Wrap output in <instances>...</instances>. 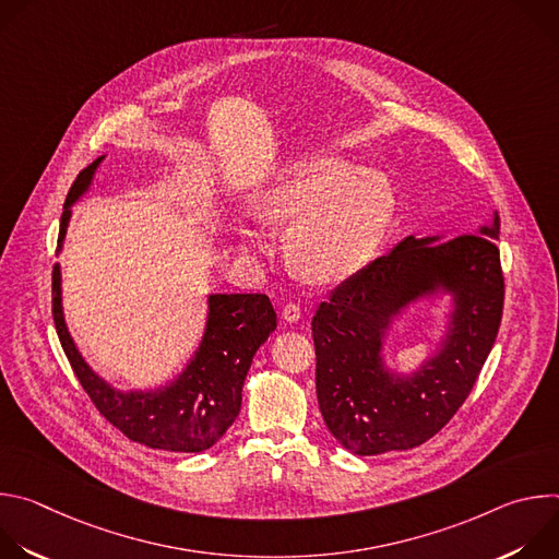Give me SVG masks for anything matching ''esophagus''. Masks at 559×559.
I'll use <instances>...</instances> for the list:
<instances>
[{
  "label": "esophagus",
  "mask_w": 559,
  "mask_h": 559,
  "mask_svg": "<svg viewBox=\"0 0 559 559\" xmlns=\"http://www.w3.org/2000/svg\"><path fill=\"white\" fill-rule=\"evenodd\" d=\"M283 318H285L287 323L300 321V307H298L296 302H287V305L283 307Z\"/></svg>",
  "instance_id": "34e87169"
}]
</instances>
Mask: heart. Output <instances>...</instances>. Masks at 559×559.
Wrapping results in <instances>:
<instances>
[{"mask_svg":"<svg viewBox=\"0 0 559 559\" xmlns=\"http://www.w3.org/2000/svg\"><path fill=\"white\" fill-rule=\"evenodd\" d=\"M395 214L391 181L338 156L294 166L263 197L259 216L287 225V257L309 281L338 283L365 270L378 254ZM248 248H259L241 225Z\"/></svg>","mask_w":559,"mask_h":559,"instance_id":"obj_1","label":"heart"}]
</instances>
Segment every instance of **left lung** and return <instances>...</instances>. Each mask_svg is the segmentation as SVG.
I'll use <instances>...</instances> for the list:
<instances>
[{"label":"left lung","instance_id":"8db88e82","mask_svg":"<svg viewBox=\"0 0 559 559\" xmlns=\"http://www.w3.org/2000/svg\"><path fill=\"white\" fill-rule=\"evenodd\" d=\"M498 236V212L477 234L444 243H436L438 236H407L316 309L318 407L345 449L356 455L414 449L462 407L502 321ZM438 290L454 296L441 347L414 374H393L381 360L388 325L407 304Z\"/></svg>","mask_w":559,"mask_h":559}]
</instances>
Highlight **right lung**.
<instances>
[{
    "label": "right lung",
    "mask_w": 559,
    "mask_h": 559,
    "mask_svg": "<svg viewBox=\"0 0 559 559\" xmlns=\"http://www.w3.org/2000/svg\"><path fill=\"white\" fill-rule=\"evenodd\" d=\"M102 162L104 156L79 173L66 197L57 252L70 223V205L88 192ZM52 318L66 358L99 414L132 442L175 453H201L231 427L241 412L252 358L276 330V311L265 294H210L205 332L183 373L158 389L119 391L91 369L70 338L59 263L52 267Z\"/></svg>",
    "instance_id": "1"
}]
</instances>
